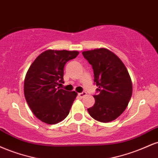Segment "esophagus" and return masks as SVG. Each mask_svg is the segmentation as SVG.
Returning a JSON list of instances; mask_svg holds the SVG:
<instances>
[{"label": "esophagus", "mask_w": 158, "mask_h": 158, "mask_svg": "<svg viewBox=\"0 0 158 158\" xmlns=\"http://www.w3.org/2000/svg\"><path fill=\"white\" fill-rule=\"evenodd\" d=\"M86 94H87V93L86 92H81V93H79V97H80V98H83L85 97V96H86Z\"/></svg>", "instance_id": "esophagus-1"}]
</instances>
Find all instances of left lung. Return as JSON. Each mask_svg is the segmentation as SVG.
Returning <instances> with one entry per match:
<instances>
[{
    "label": "left lung",
    "mask_w": 158,
    "mask_h": 158,
    "mask_svg": "<svg viewBox=\"0 0 158 158\" xmlns=\"http://www.w3.org/2000/svg\"><path fill=\"white\" fill-rule=\"evenodd\" d=\"M91 64L97 85L95 103L88 108L96 120L108 123L116 119L126 110L132 95V83L123 61L114 52L105 48L82 52Z\"/></svg>",
    "instance_id": "1"
}]
</instances>
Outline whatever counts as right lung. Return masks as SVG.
<instances>
[{
    "label": "right lung",
    "mask_w": 158,
    "mask_h": 158,
    "mask_svg": "<svg viewBox=\"0 0 158 158\" xmlns=\"http://www.w3.org/2000/svg\"><path fill=\"white\" fill-rule=\"evenodd\" d=\"M78 51L49 50L35 59L24 80V96L35 116L48 124L66 118L77 94L59 86L64 83V68Z\"/></svg>",
    "instance_id": "add662e5"
}]
</instances>
